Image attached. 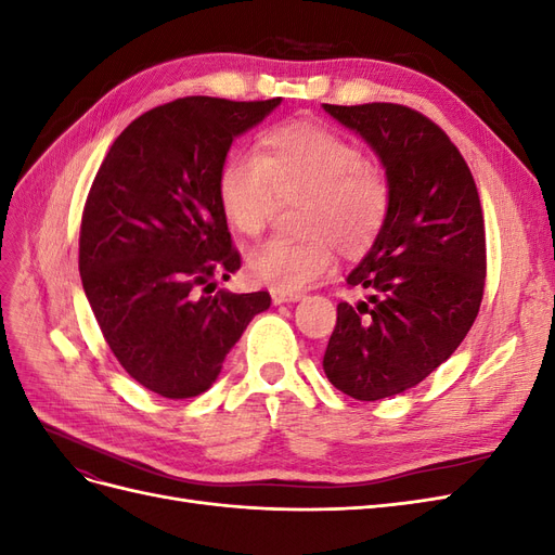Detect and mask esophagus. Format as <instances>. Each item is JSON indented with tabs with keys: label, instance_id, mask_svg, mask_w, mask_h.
Wrapping results in <instances>:
<instances>
[{
	"label": "esophagus",
	"instance_id": "esophagus-1",
	"mask_svg": "<svg viewBox=\"0 0 555 555\" xmlns=\"http://www.w3.org/2000/svg\"><path fill=\"white\" fill-rule=\"evenodd\" d=\"M271 298H273V304H275V306H280V304H294V300H300L304 296H300V294H287V292L271 289Z\"/></svg>",
	"mask_w": 555,
	"mask_h": 555
}]
</instances>
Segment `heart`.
Instances as JSON below:
<instances>
[{
  "label": "heart",
  "mask_w": 555,
  "mask_h": 555,
  "mask_svg": "<svg viewBox=\"0 0 555 555\" xmlns=\"http://www.w3.org/2000/svg\"><path fill=\"white\" fill-rule=\"evenodd\" d=\"M229 224L261 236L280 204L298 206L306 238H273L249 251L247 273L278 292H300L324 278L335 247L357 257L375 243L389 217L391 184L361 150L326 127L284 122L268 129L259 150L231 153L217 178Z\"/></svg>",
  "instance_id": "1"
}]
</instances>
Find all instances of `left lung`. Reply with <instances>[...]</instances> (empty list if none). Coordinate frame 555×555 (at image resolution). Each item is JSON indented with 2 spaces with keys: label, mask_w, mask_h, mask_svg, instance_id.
Listing matches in <instances>:
<instances>
[{
  "label": "left lung",
  "mask_w": 555,
  "mask_h": 555,
  "mask_svg": "<svg viewBox=\"0 0 555 555\" xmlns=\"http://www.w3.org/2000/svg\"><path fill=\"white\" fill-rule=\"evenodd\" d=\"M324 111L371 143L391 184L389 217L347 275L357 304H338L324 373L357 400L412 389L475 324L486 282L479 192L459 147L430 117L400 104Z\"/></svg>",
  "instance_id": "8db88e82"
}]
</instances>
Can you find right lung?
Returning <instances> with one entry per match:
<instances>
[{
    "label": "right lung",
    "instance_id": "add662e5",
    "mask_svg": "<svg viewBox=\"0 0 555 555\" xmlns=\"http://www.w3.org/2000/svg\"><path fill=\"white\" fill-rule=\"evenodd\" d=\"M282 102L184 96L139 115L111 145L82 208V289L113 357L147 391L210 389L268 292H215L241 268L217 178L231 141Z\"/></svg>",
    "mask_w": 555,
    "mask_h": 555
}]
</instances>
